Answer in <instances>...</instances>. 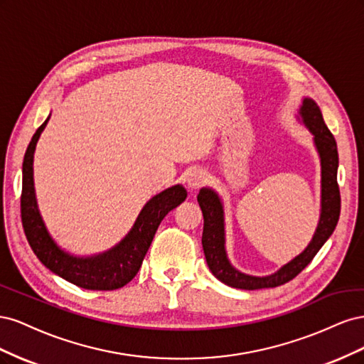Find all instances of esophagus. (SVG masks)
Segmentation results:
<instances>
[{
  "label": "esophagus",
  "mask_w": 364,
  "mask_h": 364,
  "mask_svg": "<svg viewBox=\"0 0 364 364\" xmlns=\"http://www.w3.org/2000/svg\"><path fill=\"white\" fill-rule=\"evenodd\" d=\"M205 182H206V173L202 170H194L188 174V178H186V186H188L190 190L200 188Z\"/></svg>",
  "instance_id": "obj_1"
}]
</instances>
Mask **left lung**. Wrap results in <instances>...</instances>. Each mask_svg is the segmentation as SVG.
<instances>
[{"instance_id":"8db88e82","label":"left lung","mask_w":364,"mask_h":364,"mask_svg":"<svg viewBox=\"0 0 364 364\" xmlns=\"http://www.w3.org/2000/svg\"><path fill=\"white\" fill-rule=\"evenodd\" d=\"M296 118L310 130L318 159H321V214H318L317 228L311 241L299 255L267 277H252V274L240 272L228 258L225 206L222 197L208 186H203L197 196V202H199L203 214L202 246L206 264L214 277L229 287L258 290L278 287V285L289 282L311 262L337 226L340 215V191L337 185L338 153L336 139L328 130L321 107L313 98L304 97Z\"/></svg>"}]
</instances>
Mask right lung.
<instances>
[{"label":"right lung","mask_w":364,"mask_h":364,"mask_svg":"<svg viewBox=\"0 0 364 364\" xmlns=\"http://www.w3.org/2000/svg\"><path fill=\"white\" fill-rule=\"evenodd\" d=\"M48 119L50 115L33 135L23 162L21 217L28 245L43 266L77 287L105 291L124 287L138 273L164 217L186 199V190L182 185H174L151 197L142 206L126 237L114 247L91 257L73 255L62 249L48 232L39 211L35 191L33 161L39 136Z\"/></svg>","instance_id":"obj_1"}]
</instances>
